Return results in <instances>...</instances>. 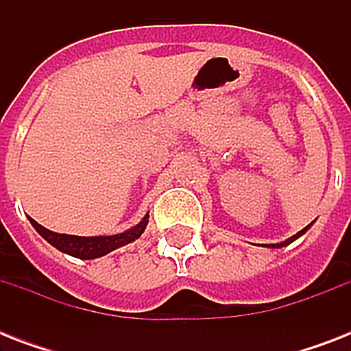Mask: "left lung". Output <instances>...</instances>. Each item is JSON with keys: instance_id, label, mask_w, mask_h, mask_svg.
<instances>
[{"instance_id": "obj_1", "label": "left lung", "mask_w": 351, "mask_h": 351, "mask_svg": "<svg viewBox=\"0 0 351 351\" xmlns=\"http://www.w3.org/2000/svg\"><path fill=\"white\" fill-rule=\"evenodd\" d=\"M311 226H313V222H311V224L306 226L304 230H300L299 233H295L293 237H289V239L284 240V242H277V244H256V245H262V247H271V250H278V247H284V245H289V244H291V242H295V240L299 239V237H302V234H304L306 231L310 230Z\"/></svg>"}]
</instances>
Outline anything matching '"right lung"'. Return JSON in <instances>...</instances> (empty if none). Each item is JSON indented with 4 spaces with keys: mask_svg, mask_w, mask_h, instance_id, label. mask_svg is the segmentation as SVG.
Here are the masks:
<instances>
[{
    "mask_svg": "<svg viewBox=\"0 0 351 351\" xmlns=\"http://www.w3.org/2000/svg\"><path fill=\"white\" fill-rule=\"evenodd\" d=\"M30 224L34 226V230L43 237V239L52 244L56 250L62 253H67L71 256L82 258V261H93V258H100V256L111 253V251L118 250L121 245H127L134 242L136 239L142 237V233L147 228L149 222V213L143 215V219L138 222L136 226H132L123 233L117 234H98V237H78V234H65V233H56L43 228L38 224L34 219H30Z\"/></svg>",
    "mask_w": 351,
    "mask_h": 351,
    "instance_id": "right-lung-1",
    "label": "right lung"
}]
</instances>
